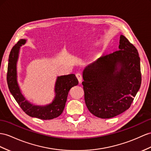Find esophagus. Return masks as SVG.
Returning a JSON list of instances; mask_svg holds the SVG:
<instances>
[{
    "instance_id": "esophagus-1",
    "label": "esophagus",
    "mask_w": 151,
    "mask_h": 151,
    "mask_svg": "<svg viewBox=\"0 0 151 151\" xmlns=\"http://www.w3.org/2000/svg\"><path fill=\"white\" fill-rule=\"evenodd\" d=\"M76 76L77 79H78L79 83L82 82V75H81L80 73H76Z\"/></svg>"
}]
</instances>
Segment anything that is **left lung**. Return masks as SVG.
<instances>
[{"label":"left lung","instance_id":"1","mask_svg":"<svg viewBox=\"0 0 151 151\" xmlns=\"http://www.w3.org/2000/svg\"><path fill=\"white\" fill-rule=\"evenodd\" d=\"M119 49L100 57L83 71L86 106L92 114L101 119L115 117L128 109L141 86L137 48L121 35Z\"/></svg>","mask_w":151,"mask_h":151}]
</instances>
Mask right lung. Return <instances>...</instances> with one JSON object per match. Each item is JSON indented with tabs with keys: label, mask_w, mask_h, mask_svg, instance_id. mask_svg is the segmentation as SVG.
<instances>
[{
	"label": "right lung",
	"mask_w": 151,
	"mask_h": 151,
	"mask_svg": "<svg viewBox=\"0 0 151 151\" xmlns=\"http://www.w3.org/2000/svg\"><path fill=\"white\" fill-rule=\"evenodd\" d=\"M27 41V40L22 39L13 46L10 52L7 74L9 91L21 109L28 115L42 120L53 119L63 113L69 91L71 87L78 84V81L74 74L58 76L54 88L55 97L52 103L45 105H37L30 103L22 94L17 75V63L20 47L26 43Z\"/></svg>",
	"instance_id": "obj_1"
}]
</instances>
